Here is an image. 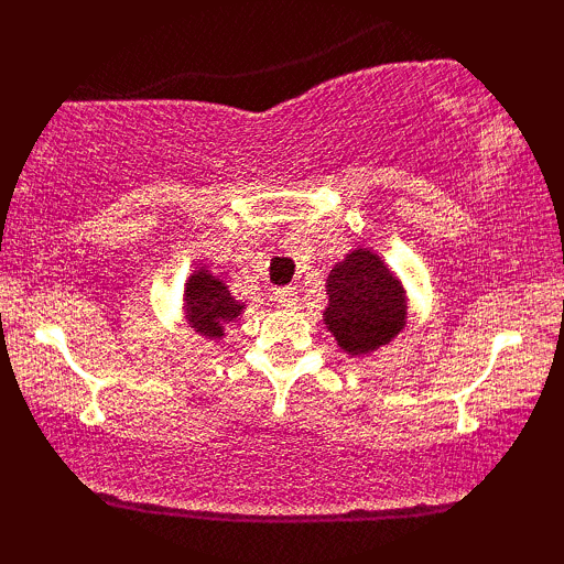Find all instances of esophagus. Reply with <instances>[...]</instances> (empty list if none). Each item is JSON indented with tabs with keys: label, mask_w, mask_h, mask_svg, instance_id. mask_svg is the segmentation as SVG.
<instances>
[{
	"label": "esophagus",
	"mask_w": 564,
	"mask_h": 564,
	"mask_svg": "<svg viewBox=\"0 0 564 564\" xmlns=\"http://www.w3.org/2000/svg\"><path fill=\"white\" fill-rule=\"evenodd\" d=\"M274 300H276V307H284V311H295L300 297H297L295 288H282V290H276Z\"/></svg>",
	"instance_id": "esophagus-1"
}]
</instances>
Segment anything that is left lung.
I'll return each mask as SVG.
<instances>
[{
	"mask_svg": "<svg viewBox=\"0 0 564 564\" xmlns=\"http://www.w3.org/2000/svg\"><path fill=\"white\" fill-rule=\"evenodd\" d=\"M326 328L351 357L377 351L405 328L403 284L369 249H354L326 280Z\"/></svg>",
	"mask_w": 564,
	"mask_h": 564,
	"instance_id": "obj_1",
	"label": "left lung"
}]
</instances>
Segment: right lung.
Returning <instances> with one entry per match:
<instances>
[{"instance_id":"right-lung-1","label":"right lung","mask_w":564,"mask_h":564,"mask_svg":"<svg viewBox=\"0 0 564 564\" xmlns=\"http://www.w3.org/2000/svg\"><path fill=\"white\" fill-rule=\"evenodd\" d=\"M243 311V303L230 295L226 284L218 276L197 269L184 284V313L189 326L207 338H223L226 323H234Z\"/></svg>"}]
</instances>
